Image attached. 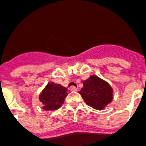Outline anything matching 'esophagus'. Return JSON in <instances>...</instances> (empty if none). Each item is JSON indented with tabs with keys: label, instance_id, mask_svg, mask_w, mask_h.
<instances>
[{
	"label": "esophagus",
	"instance_id": "obj_1",
	"mask_svg": "<svg viewBox=\"0 0 146 146\" xmlns=\"http://www.w3.org/2000/svg\"><path fill=\"white\" fill-rule=\"evenodd\" d=\"M70 91H72V92H76L77 91L78 89L75 86H72L71 88H70Z\"/></svg>",
	"mask_w": 146,
	"mask_h": 146
}]
</instances>
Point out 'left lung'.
I'll return each instance as SVG.
<instances>
[{
    "instance_id": "1",
    "label": "left lung",
    "mask_w": 146,
    "mask_h": 146,
    "mask_svg": "<svg viewBox=\"0 0 146 146\" xmlns=\"http://www.w3.org/2000/svg\"><path fill=\"white\" fill-rule=\"evenodd\" d=\"M79 93L86 104L97 110H103L113 100L111 86L97 76H91L83 81V87Z\"/></svg>"
}]
</instances>
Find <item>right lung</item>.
Listing matches in <instances>:
<instances>
[{"instance_id":"obj_1","label":"right lung","mask_w":146,"mask_h":146,"mask_svg":"<svg viewBox=\"0 0 146 146\" xmlns=\"http://www.w3.org/2000/svg\"><path fill=\"white\" fill-rule=\"evenodd\" d=\"M67 89L61 85L50 82L40 94L39 100L43 104L42 108L45 111L57 110L64 103Z\"/></svg>"}]
</instances>
